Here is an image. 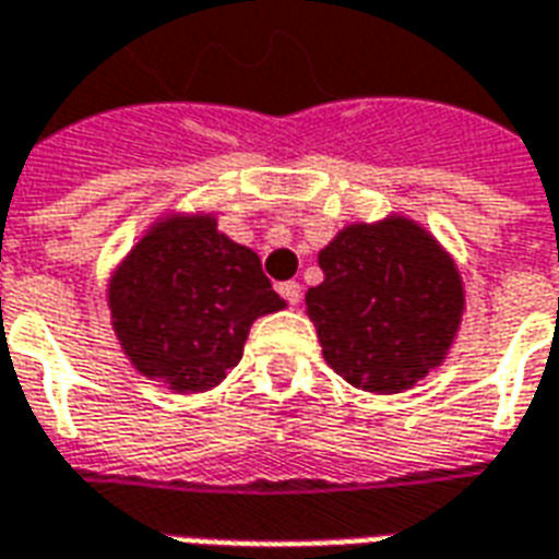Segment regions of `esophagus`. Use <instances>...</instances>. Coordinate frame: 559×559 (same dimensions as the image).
Segmentation results:
<instances>
[{
  "label": "esophagus",
  "instance_id": "esophagus-1",
  "mask_svg": "<svg viewBox=\"0 0 559 559\" xmlns=\"http://www.w3.org/2000/svg\"><path fill=\"white\" fill-rule=\"evenodd\" d=\"M278 293L284 296V299H287V302L293 305V308L302 302V287H299L296 281H284V284L278 287Z\"/></svg>",
  "mask_w": 559,
  "mask_h": 559
}]
</instances>
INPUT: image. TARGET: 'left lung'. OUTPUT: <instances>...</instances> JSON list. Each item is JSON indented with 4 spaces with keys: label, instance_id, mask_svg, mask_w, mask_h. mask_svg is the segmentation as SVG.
<instances>
[{
    "label": "left lung",
    "instance_id": "8db88e82",
    "mask_svg": "<svg viewBox=\"0 0 559 559\" xmlns=\"http://www.w3.org/2000/svg\"><path fill=\"white\" fill-rule=\"evenodd\" d=\"M305 293L326 359L350 386L395 395L445 362L467 308L455 257L419 221L389 212L344 224Z\"/></svg>",
    "mask_w": 559,
    "mask_h": 559
}]
</instances>
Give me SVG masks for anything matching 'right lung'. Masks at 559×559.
<instances>
[{"instance_id": "add662e5", "label": "right lung", "mask_w": 559, "mask_h": 559, "mask_svg": "<svg viewBox=\"0 0 559 559\" xmlns=\"http://www.w3.org/2000/svg\"><path fill=\"white\" fill-rule=\"evenodd\" d=\"M284 305L257 251L233 242L203 209L160 212L107 278L119 350L176 395L224 383L257 317Z\"/></svg>"}]
</instances>
